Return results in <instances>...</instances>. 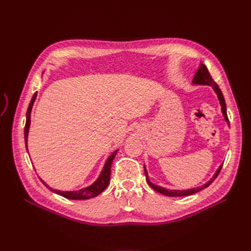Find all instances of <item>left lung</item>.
Instances as JSON below:
<instances>
[{"label":"left lung","mask_w":251,"mask_h":251,"mask_svg":"<svg viewBox=\"0 0 251 251\" xmlns=\"http://www.w3.org/2000/svg\"><path fill=\"white\" fill-rule=\"evenodd\" d=\"M192 84H195V85H209V86L212 87L214 93L216 94V96H218V98L220 100V104H221V110H222L223 116H224V119H225V121L227 123L228 126H229V120H228V116H227V109H226V102H225L224 96H223V93L220 90L219 85L214 82V80L212 79L211 75H210V73L208 72V69L206 67V65H204L202 63H200L199 70H198V72L195 73L194 78L192 80ZM222 167H223V164L218 168V170L215 171V173L213 174L212 177L210 178L206 182V184L201 185V187H198V188L187 189V190H169V189H166V188L161 187V186L153 184V182H151V180L149 179V175H148V171H147L146 166H145V174H146V178H147L148 184L150 185V187L153 188L155 191H157L158 193H161V194H164L166 196H172V198H173V196H187V195H191V194H194L196 192H200L201 190H202V189L207 188L216 177H218V175H219V173L221 171Z\"/></svg>","instance_id":"obj_1"}]
</instances>
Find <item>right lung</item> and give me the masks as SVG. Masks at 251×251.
I'll list each match as a JSON object with an SVG mask.
<instances>
[{
  "instance_id": "obj_1",
  "label": "right lung",
  "mask_w": 251,
  "mask_h": 251,
  "mask_svg": "<svg viewBox=\"0 0 251 251\" xmlns=\"http://www.w3.org/2000/svg\"><path fill=\"white\" fill-rule=\"evenodd\" d=\"M37 98V92L33 95L31 100H30V103L28 105V109H27V113H26V124H25V128H24V139H25V146H26V150L28 152V148H27V141H28V133H29V127H30V116H31V110H32V105L33 102H35V100ZM117 150H115L109 157L106 158L105 162H104V166L102 168V170H101L98 178L95 180L92 185L87 186L85 188L82 189H79V190H74V191H61V190H57V189H52L51 187H50L49 185L46 184V182L40 178L43 182V185L49 188L50 191H52L53 193L59 194L61 196H63L65 199H69V200H89L92 198H95V196H97L98 194H100L102 192L104 189L107 187L110 182V177H111V166H112V162L114 157L116 156L117 154Z\"/></svg>"
}]
</instances>
